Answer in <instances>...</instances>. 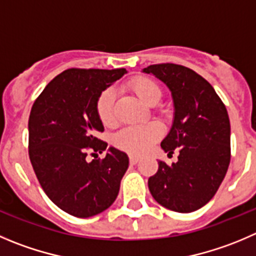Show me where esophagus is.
Returning a JSON list of instances; mask_svg holds the SVG:
<instances>
[{"mask_svg": "<svg viewBox=\"0 0 256 256\" xmlns=\"http://www.w3.org/2000/svg\"><path fill=\"white\" fill-rule=\"evenodd\" d=\"M130 162L132 164H136V163L140 162V157H136V156H130Z\"/></svg>", "mask_w": 256, "mask_h": 256, "instance_id": "1", "label": "esophagus"}]
</instances>
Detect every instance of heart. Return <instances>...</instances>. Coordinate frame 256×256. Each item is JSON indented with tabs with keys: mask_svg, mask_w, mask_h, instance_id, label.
Wrapping results in <instances>:
<instances>
[{
	"mask_svg": "<svg viewBox=\"0 0 256 256\" xmlns=\"http://www.w3.org/2000/svg\"><path fill=\"white\" fill-rule=\"evenodd\" d=\"M126 88L132 92L146 106H153L160 100L162 89L154 79L146 75H138L126 82ZM114 103L116 94L112 89H106L98 96L96 112L103 126H110L114 123ZM162 137V128L156 123L144 126H128L119 130L113 138V143L118 150L130 154L140 156L150 150V148Z\"/></svg>",
	"mask_w": 256,
	"mask_h": 256,
	"instance_id": "1",
	"label": "heart"
}]
</instances>
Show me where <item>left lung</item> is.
I'll return each instance as SVG.
<instances>
[{
	"label": "left lung",
	"mask_w": 256,
	"mask_h": 256,
	"mask_svg": "<svg viewBox=\"0 0 256 256\" xmlns=\"http://www.w3.org/2000/svg\"><path fill=\"white\" fill-rule=\"evenodd\" d=\"M143 72L170 88L174 120L160 147L168 156L180 153L171 166L158 162L148 180L153 198L176 212H192L215 196L230 164V120L212 85L182 65L154 64Z\"/></svg>",
	"instance_id": "8db88e82"
}]
</instances>
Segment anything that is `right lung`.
Listing matches in <instances>:
<instances>
[{
	"label": "right lung",
	"mask_w": 256,
	"mask_h": 256,
	"mask_svg": "<svg viewBox=\"0 0 256 256\" xmlns=\"http://www.w3.org/2000/svg\"><path fill=\"white\" fill-rule=\"evenodd\" d=\"M126 69H68L36 98L28 118V156L41 187L58 208L76 218L98 215L116 201L130 160L96 137L104 126L96 112L102 92ZM88 154L96 155L88 162Z\"/></svg>",
	"instance_id": "1"
}]
</instances>
